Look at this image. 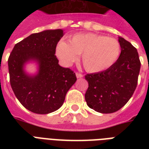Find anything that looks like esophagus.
I'll list each match as a JSON object with an SVG mask.
<instances>
[{
    "label": "esophagus",
    "mask_w": 149,
    "mask_h": 149,
    "mask_svg": "<svg viewBox=\"0 0 149 149\" xmlns=\"http://www.w3.org/2000/svg\"><path fill=\"white\" fill-rule=\"evenodd\" d=\"M76 75H77V78H82V77H84V75L82 74V73H80V72H77Z\"/></svg>",
    "instance_id": "34e87169"
}]
</instances>
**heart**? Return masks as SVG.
<instances>
[{"label": "heart", "instance_id": "b5f03b06", "mask_svg": "<svg viewBox=\"0 0 149 149\" xmlns=\"http://www.w3.org/2000/svg\"><path fill=\"white\" fill-rule=\"evenodd\" d=\"M121 47L117 39L95 33L77 34L58 42L56 53L66 65H70L81 55L87 72H100L108 70L118 61Z\"/></svg>", "mask_w": 149, "mask_h": 149}]
</instances>
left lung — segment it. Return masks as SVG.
Segmentation results:
<instances>
[{
  "label": "left lung",
  "mask_w": 149,
  "mask_h": 149,
  "mask_svg": "<svg viewBox=\"0 0 149 149\" xmlns=\"http://www.w3.org/2000/svg\"><path fill=\"white\" fill-rule=\"evenodd\" d=\"M121 52L108 70L86 74L89 86L85 100L90 108L102 113L120 110L132 97L138 84L141 62L136 48L119 37Z\"/></svg>",
  "instance_id": "obj_1"
}]
</instances>
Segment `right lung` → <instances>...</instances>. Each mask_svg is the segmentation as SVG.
Listing matches in <instances>:
<instances>
[{"label":"right lung","mask_w":149,"mask_h":149,"mask_svg":"<svg viewBox=\"0 0 149 149\" xmlns=\"http://www.w3.org/2000/svg\"><path fill=\"white\" fill-rule=\"evenodd\" d=\"M62 29L31 34L15 45L8 58L10 84L15 95L29 111L46 114L60 108L70 87L77 81L75 72L58 65L56 45ZM30 60L39 64V72L29 76L24 71Z\"/></svg>","instance_id":"obj_1"}]
</instances>
